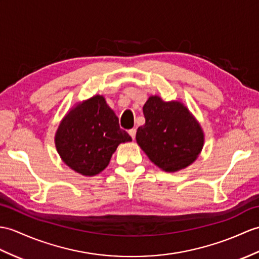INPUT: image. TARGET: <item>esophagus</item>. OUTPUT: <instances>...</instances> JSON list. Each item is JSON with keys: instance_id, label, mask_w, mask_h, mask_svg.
<instances>
[{"instance_id": "34e87169", "label": "esophagus", "mask_w": 259, "mask_h": 259, "mask_svg": "<svg viewBox=\"0 0 259 259\" xmlns=\"http://www.w3.org/2000/svg\"><path fill=\"white\" fill-rule=\"evenodd\" d=\"M128 132H129V135L131 136L132 139H135V138H136V132H137V130H136L135 128H132V129H130Z\"/></svg>"}]
</instances>
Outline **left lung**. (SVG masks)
<instances>
[{
  "instance_id": "obj_1",
  "label": "left lung",
  "mask_w": 259,
  "mask_h": 259,
  "mask_svg": "<svg viewBox=\"0 0 259 259\" xmlns=\"http://www.w3.org/2000/svg\"><path fill=\"white\" fill-rule=\"evenodd\" d=\"M146 123L136 139L155 165L166 172L188 166L200 154L204 136L200 124L181 102L152 96L143 106Z\"/></svg>"
}]
</instances>
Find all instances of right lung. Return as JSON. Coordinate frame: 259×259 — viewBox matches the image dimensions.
Wrapping results in <instances>:
<instances>
[{
    "mask_svg": "<svg viewBox=\"0 0 259 259\" xmlns=\"http://www.w3.org/2000/svg\"><path fill=\"white\" fill-rule=\"evenodd\" d=\"M127 141L131 137L120 129L118 117L102 96H95L70 110L55 137L65 163L89 177L104 170L119 143Z\"/></svg>",
    "mask_w": 259,
    "mask_h": 259,
    "instance_id": "1",
    "label": "right lung"
}]
</instances>
